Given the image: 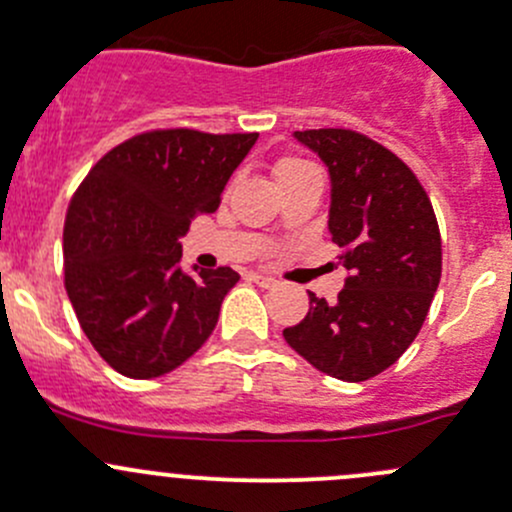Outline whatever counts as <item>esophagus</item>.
<instances>
[{"label": "esophagus", "instance_id": "esophagus-1", "mask_svg": "<svg viewBox=\"0 0 512 512\" xmlns=\"http://www.w3.org/2000/svg\"><path fill=\"white\" fill-rule=\"evenodd\" d=\"M250 280L255 282V285H260V287H265V289H270V287H275L277 285V280H272V277H267V275H250Z\"/></svg>", "mask_w": 512, "mask_h": 512}]
</instances>
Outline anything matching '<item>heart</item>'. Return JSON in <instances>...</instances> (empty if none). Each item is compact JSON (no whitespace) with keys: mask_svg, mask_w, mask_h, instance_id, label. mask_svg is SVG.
<instances>
[{"mask_svg":"<svg viewBox=\"0 0 512 512\" xmlns=\"http://www.w3.org/2000/svg\"><path fill=\"white\" fill-rule=\"evenodd\" d=\"M302 168H309L307 160H302V158H292V156L280 158V160H277V163H275V178L280 180V178H285V175H289V173H297V170H302Z\"/></svg>","mask_w":512,"mask_h":512,"instance_id":"1","label":"heart"}]
</instances>
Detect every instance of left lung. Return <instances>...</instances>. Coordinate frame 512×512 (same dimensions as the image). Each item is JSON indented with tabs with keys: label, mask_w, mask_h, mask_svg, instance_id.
<instances>
[{
	"label": "left lung",
	"mask_w": 512,
	"mask_h": 512,
	"mask_svg": "<svg viewBox=\"0 0 512 512\" xmlns=\"http://www.w3.org/2000/svg\"><path fill=\"white\" fill-rule=\"evenodd\" d=\"M332 178L329 232L349 272L337 302L309 292L285 342L314 369L366 381L411 347L441 282V232L426 190L399 156L349 128L294 131Z\"/></svg>",
	"instance_id": "obj_1"
}]
</instances>
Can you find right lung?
Masks as SVG:
<instances>
[{"instance_id": "1", "label": "right lung", "mask_w": 512, "mask_h": 512, "mask_svg": "<svg viewBox=\"0 0 512 512\" xmlns=\"http://www.w3.org/2000/svg\"><path fill=\"white\" fill-rule=\"evenodd\" d=\"M257 133L158 128L111 148L74 193L64 223V285L81 329L111 369L156 379L213 334L230 267L180 270V237L215 213Z\"/></svg>"}]
</instances>
